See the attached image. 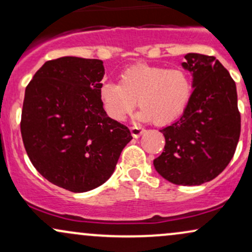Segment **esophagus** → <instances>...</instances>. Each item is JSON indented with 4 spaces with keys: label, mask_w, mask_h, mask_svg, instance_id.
I'll list each match as a JSON object with an SVG mask.
<instances>
[{
    "label": "esophagus",
    "mask_w": 252,
    "mask_h": 252,
    "mask_svg": "<svg viewBox=\"0 0 252 252\" xmlns=\"http://www.w3.org/2000/svg\"><path fill=\"white\" fill-rule=\"evenodd\" d=\"M130 131H131L132 137L137 138V137H140V136L143 134L144 129L141 128V126H131V128H130Z\"/></svg>",
    "instance_id": "esophagus-1"
}]
</instances>
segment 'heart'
Listing matches in <instances>:
<instances>
[{"instance_id":"b5f03b06","label":"heart","mask_w":252,"mask_h":252,"mask_svg":"<svg viewBox=\"0 0 252 252\" xmlns=\"http://www.w3.org/2000/svg\"><path fill=\"white\" fill-rule=\"evenodd\" d=\"M193 91V77L186 68L140 63L124 68L118 84L104 83L99 97L106 115L118 122L126 120L137 100L142 108L140 120L168 126L184 115Z\"/></svg>"}]
</instances>
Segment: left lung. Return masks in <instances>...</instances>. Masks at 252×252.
<instances>
[{
	"label": "left lung",
	"instance_id": "obj_1",
	"mask_svg": "<svg viewBox=\"0 0 252 252\" xmlns=\"http://www.w3.org/2000/svg\"><path fill=\"white\" fill-rule=\"evenodd\" d=\"M194 91L184 115L160 130L166 144L154 167L175 185L195 186L213 180L235 155L241 135L236 83L212 56L189 53Z\"/></svg>",
	"mask_w": 252,
	"mask_h": 252
}]
</instances>
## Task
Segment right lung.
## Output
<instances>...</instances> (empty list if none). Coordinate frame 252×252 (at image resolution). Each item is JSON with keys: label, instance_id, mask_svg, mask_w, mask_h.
Instances as JSON below:
<instances>
[{"label": "right lung", "instance_id": "1", "mask_svg": "<svg viewBox=\"0 0 252 252\" xmlns=\"http://www.w3.org/2000/svg\"><path fill=\"white\" fill-rule=\"evenodd\" d=\"M102 60H48L26 88L21 136L31 162L46 180L74 193L103 185L114 173L128 126L110 118L99 97Z\"/></svg>", "mask_w": 252, "mask_h": 252}]
</instances>
